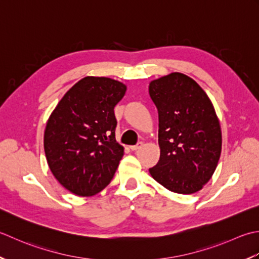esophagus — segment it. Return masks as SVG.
<instances>
[{
  "instance_id": "1",
  "label": "esophagus",
  "mask_w": 259,
  "mask_h": 259,
  "mask_svg": "<svg viewBox=\"0 0 259 259\" xmlns=\"http://www.w3.org/2000/svg\"><path fill=\"white\" fill-rule=\"evenodd\" d=\"M142 145H143L142 143H139V144H136V145H131L130 146V150L131 151H136V150H139Z\"/></svg>"
}]
</instances>
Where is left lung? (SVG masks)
Masks as SVG:
<instances>
[{
  "instance_id": "1",
  "label": "left lung",
  "mask_w": 259,
  "mask_h": 259,
  "mask_svg": "<svg viewBox=\"0 0 259 259\" xmlns=\"http://www.w3.org/2000/svg\"><path fill=\"white\" fill-rule=\"evenodd\" d=\"M159 112L160 160L152 178L172 192L191 194L207 183L218 165L223 136L218 116L192 78L172 72L149 86Z\"/></svg>"
}]
</instances>
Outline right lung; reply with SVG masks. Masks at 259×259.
Instances as JSON below:
<instances>
[{
  "mask_svg": "<svg viewBox=\"0 0 259 259\" xmlns=\"http://www.w3.org/2000/svg\"><path fill=\"white\" fill-rule=\"evenodd\" d=\"M126 85L107 77L76 82L51 113L44 137L50 170L63 188L91 197L106 188L124 155L115 139L114 107Z\"/></svg>",
  "mask_w": 259,
  "mask_h": 259,
  "instance_id": "1",
  "label": "right lung"
}]
</instances>
